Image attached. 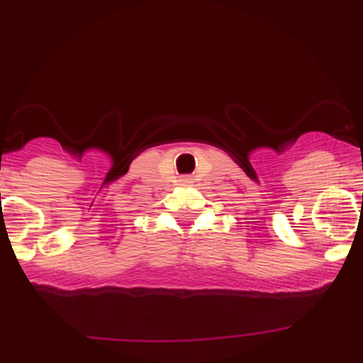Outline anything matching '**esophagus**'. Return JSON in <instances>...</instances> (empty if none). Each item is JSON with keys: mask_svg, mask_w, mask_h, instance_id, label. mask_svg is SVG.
Returning a JSON list of instances; mask_svg holds the SVG:
<instances>
[{"mask_svg": "<svg viewBox=\"0 0 363 363\" xmlns=\"http://www.w3.org/2000/svg\"><path fill=\"white\" fill-rule=\"evenodd\" d=\"M184 182H187V184H191V178H185Z\"/></svg>", "mask_w": 363, "mask_h": 363, "instance_id": "obj_1", "label": "esophagus"}]
</instances>
